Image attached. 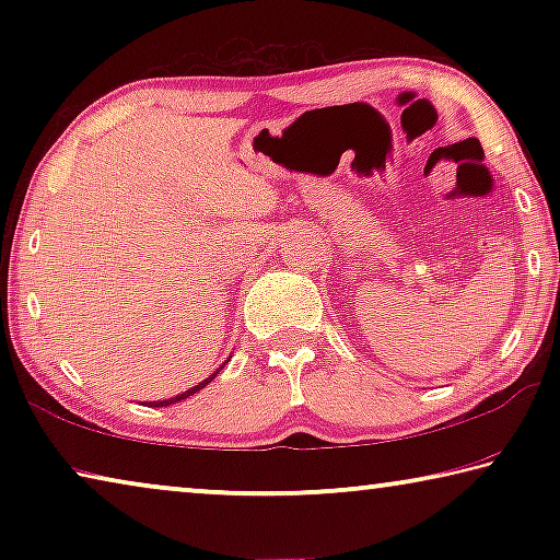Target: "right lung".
<instances>
[{
    "label": "right lung",
    "mask_w": 560,
    "mask_h": 560,
    "mask_svg": "<svg viewBox=\"0 0 560 560\" xmlns=\"http://www.w3.org/2000/svg\"><path fill=\"white\" fill-rule=\"evenodd\" d=\"M222 368L224 365H220V368H217V371L210 375V377H205V381L200 383V385H195V387H189V390H185V393H179V395H175V397H167V400H158V402H150V407H167V405H173V402H179V400H185V397H189V395H195L197 390H202V387L205 385H210L212 381H214V377H217V373H220L222 371Z\"/></svg>",
    "instance_id": "add662e5"
}]
</instances>
